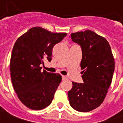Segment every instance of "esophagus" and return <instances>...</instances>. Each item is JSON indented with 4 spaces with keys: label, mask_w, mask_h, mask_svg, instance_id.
I'll return each instance as SVG.
<instances>
[{
    "label": "esophagus",
    "mask_w": 123,
    "mask_h": 123,
    "mask_svg": "<svg viewBox=\"0 0 123 123\" xmlns=\"http://www.w3.org/2000/svg\"><path fill=\"white\" fill-rule=\"evenodd\" d=\"M62 80H63L68 79V77H66V76H64V75H62Z\"/></svg>",
    "instance_id": "1"
}]
</instances>
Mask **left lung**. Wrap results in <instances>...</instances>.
I'll list each match as a JSON object with an SVG mask.
<instances>
[{
  "mask_svg": "<svg viewBox=\"0 0 123 123\" xmlns=\"http://www.w3.org/2000/svg\"><path fill=\"white\" fill-rule=\"evenodd\" d=\"M71 37L82 48L80 67L84 83L72 82L68 99L73 109L87 112L103 103L112 80L114 59L107 39L94 32H78L71 34Z\"/></svg>",
  "mask_w": 123,
  "mask_h": 123,
  "instance_id": "obj_1",
  "label": "left lung"
}]
</instances>
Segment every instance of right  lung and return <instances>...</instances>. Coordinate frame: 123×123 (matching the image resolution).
<instances>
[{
	"instance_id": "right-lung-1",
	"label": "right lung",
	"mask_w": 123,
	"mask_h": 123,
	"mask_svg": "<svg viewBox=\"0 0 123 123\" xmlns=\"http://www.w3.org/2000/svg\"><path fill=\"white\" fill-rule=\"evenodd\" d=\"M66 33H54L36 27L14 43L10 61L11 78L18 98L32 110H41L52 103L62 80L59 73L41 71L43 61L52 60L53 47Z\"/></svg>"
}]
</instances>
